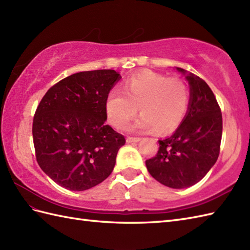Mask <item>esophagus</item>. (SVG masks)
I'll list each match as a JSON object with an SVG mask.
<instances>
[{
  "mask_svg": "<svg viewBox=\"0 0 250 250\" xmlns=\"http://www.w3.org/2000/svg\"><path fill=\"white\" fill-rule=\"evenodd\" d=\"M141 141V137H126V143H137Z\"/></svg>",
  "mask_w": 250,
  "mask_h": 250,
  "instance_id": "34e87169",
  "label": "esophagus"
}]
</instances>
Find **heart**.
I'll use <instances>...</instances> for the list:
<instances>
[{"mask_svg": "<svg viewBox=\"0 0 250 250\" xmlns=\"http://www.w3.org/2000/svg\"><path fill=\"white\" fill-rule=\"evenodd\" d=\"M124 91L110 90L105 101V113L110 125L125 130L140 111L134 129L161 133L182 124L189 107V90L182 79L168 78L149 70L132 74L125 79Z\"/></svg>", "mask_w": 250, "mask_h": 250, "instance_id": "obj_1", "label": "heart"}]
</instances>
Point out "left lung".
<instances>
[{
	"instance_id": "left-lung-1",
	"label": "left lung",
	"mask_w": 250,
	"mask_h": 250,
	"mask_svg": "<svg viewBox=\"0 0 250 250\" xmlns=\"http://www.w3.org/2000/svg\"><path fill=\"white\" fill-rule=\"evenodd\" d=\"M176 70L190 86L188 111L173 135L159 141L157 155L146 160V167L159 183L183 189L199 183L218 159L222 116L208 84L184 68Z\"/></svg>"
}]
</instances>
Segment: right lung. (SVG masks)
Here are the masks:
<instances>
[{"label":"right lung","mask_w":250,"mask_h":250,"mask_svg":"<svg viewBox=\"0 0 250 250\" xmlns=\"http://www.w3.org/2000/svg\"><path fill=\"white\" fill-rule=\"evenodd\" d=\"M120 78L114 70L73 74L37 106L32 126L36 161L61 187L87 190L113 172L125 140L105 124V101Z\"/></svg>","instance_id":"obj_1"}]
</instances>
